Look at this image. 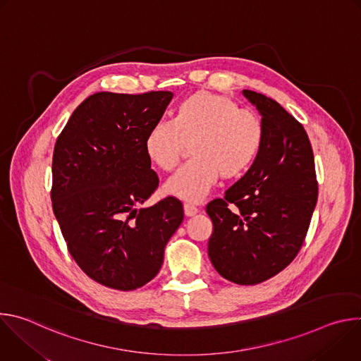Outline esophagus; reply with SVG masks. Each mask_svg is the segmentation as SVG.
I'll list each match as a JSON object with an SVG mask.
<instances>
[{"instance_id":"1","label":"esophagus","mask_w":361,"mask_h":361,"mask_svg":"<svg viewBox=\"0 0 361 361\" xmlns=\"http://www.w3.org/2000/svg\"><path fill=\"white\" fill-rule=\"evenodd\" d=\"M198 213V209L195 207V205H192V204H190V202H185L184 204V214L187 216V217H192V216H195Z\"/></svg>"}]
</instances>
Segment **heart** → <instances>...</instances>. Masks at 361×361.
Returning <instances> with one entry per match:
<instances>
[{
	"mask_svg": "<svg viewBox=\"0 0 361 361\" xmlns=\"http://www.w3.org/2000/svg\"><path fill=\"white\" fill-rule=\"evenodd\" d=\"M263 138V121L254 111L240 109L228 97L198 91L174 109L171 123L148 130L144 149L157 167L173 171L185 144H191L192 159L167 181L166 190L183 200L200 201L220 176L231 180L247 171Z\"/></svg>",
	"mask_w": 361,
	"mask_h": 361,
	"instance_id": "heart-1",
	"label": "heart"
}]
</instances>
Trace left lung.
Segmentation results:
<instances>
[{
	"label": "left lung",
	"instance_id": "1",
	"mask_svg": "<svg viewBox=\"0 0 361 361\" xmlns=\"http://www.w3.org/2000/svg\"><path fill=\"white\" fill-rule=\"evenodd\" d=\"M264 138L250 170L207 204L209 255L217 273L241 286L263 283L298 254L317 202L314 157L304 127L277 101L250 90Z\"/></svg>",
	"mask_w": 361,
	"mask_h": 361
}]
</instances>
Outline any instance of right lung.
<instances>
[{"label": "right lung", "mask_w": 361, "mask_h": 361, "mask_svg": "<svg viewBox=\"0 0 361 361\" xmlns=\"http://www.w3.org/2000/svg\"><path fill=\"white\" fill-rule=\"evenodd\" d=\"M171 98V91L92 94L57 138L53 210L75 263L106 287L130 291L151 281L183 223L174 197L142 207L159 187L144 138Z\"/></svg>", "instance_id": "right-lung-1"}]
</instances>
